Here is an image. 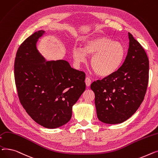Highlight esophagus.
Wrapping results in <instances>:
<instances>
[{"label": "esophagus", "instance_id": "34e87169", "mask_svg": "<svg viewBox=\"0 0 158 158\" xmlns=\"http://www.w3.org/2000/svg\"><path fill=\"white\" fill-rule=\"evenodd\" d=\"M85 84L87 86H90L91 84V80L89 77H86L85 80Z\"/></svg>", "mask_w": 158, "mask_h": 158}]
</instances>
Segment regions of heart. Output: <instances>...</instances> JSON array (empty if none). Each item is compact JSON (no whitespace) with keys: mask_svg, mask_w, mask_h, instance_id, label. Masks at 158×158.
<instances>
[{"mask_svg":"<svg viewBox=\"0 0 158 158\" xmlns=\"http://www.w3.org/2000/svg\"><path fill=\"white\" fill-rule=\"evenodd\" d=\"M86 54L90 55L91 66L98 75L109 77L123 65L126 57V49L122 43L106 36H99L84 41L83 48L74 47L73 56L80 64L86 60Z\"/></svg>","mask_w":158,"mask_h":158,"instance_id":"b5f03b06","label":"heart"}]
</instances>
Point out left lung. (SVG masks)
Returning <instances> with one entry per match:
<instances>
[{
	"label": "left lung",
	"instance_id": "8db88e82",
	"mask_svg": "<svg viewBox=\"0 0 158 158\" xmlns=\"http://www.w3.org/2000/svg\"><path fill=\"white\" fill-rule=\"evenodd\" d=\"M129 48L123 65L113 75L92 83L98 119L118 124L131 117L143 101L149 82V61L141 44L128 33Z\"/></svg>",
	"mask_w": 158,
	"mask_h": 158
}]
</instances>
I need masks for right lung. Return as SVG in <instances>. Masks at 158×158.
Listing matches in <instances>:
<instances>
[{
    "label": "right lung",
    "instance_id": "right-lung-1",
    "mask_svg": "<svg viewBox=\"0 0 158 158\" xmlns=\"http://www.w3.org/2000/svg\"><path fill=\"white\" fill-rule=\"evenodd\" d=\"M44 32H35L20 44L14 75L18 96L27 113L40 125L53 129L70 120L72 106L85 90V74L66 60L44 62L35 46Z\"/></svg>",
    "mask_w": 158,
    "mask_h": 158
}]
</instances>
